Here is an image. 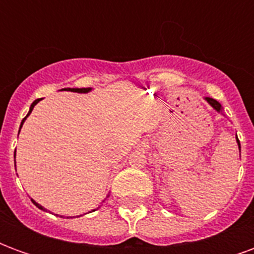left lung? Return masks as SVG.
Masks as SVG:
<instances>
[{"mask_svg": "<svg viewBox=\"0 0 254 254\" xmlns=\"http://www.w3.org/2000/svg\"><path fill=\"white\" fill-rule=\"evenodd\" d=\"M205 100H207L208 103L212 106L213 109L218 111V113H222V105L219 103L218 100L212 99V98H205ZM237 143H238V147H240V149H241V144H240V140H238V137H237Z\"/></svg>", "mask_w": 254, "mask_h": 254, "instance_id": "obj_1", "label": "left lung"}]
</instances>
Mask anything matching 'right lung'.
<instances>
[{
	"mask_svg": "<svg viewBox=\"0 0 254 254\" xmlns=\"http://www.w3.org/2000/svg\"><path fill=\"white\" fill-rule=\"evenodd\" d=\"M65 89H66V88H65ZM66 91H72V92H80V94H85V92H89V91H91V88H67ZM39 100H41V99L34 100V103H32V105H31V107H30V111H28V114H27V116H25L24 118H23V121H21V125H20V129H21V127H23V124H24V121H25V120H27V117L30 116L31 111H32V109L35 107V105H36V103H38V102H39ZM19 133H20V130H19ZM14 158H16V152H14ZM32 202H34V204H35L36 207L39 208V209H45V208L42 207L41 204H38V202L34 201V200H32ZM94 211H95V209H94Z\"/></svg>",
	"mask_w": 254,
	"mask_h": 254,
	"instance_id": "1",
	"label": "right lung"
}]
</instances>
